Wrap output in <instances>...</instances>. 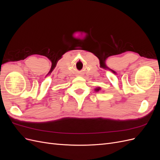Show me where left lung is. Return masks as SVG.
I'll return each instance as SVG.
<instances>
[{
  "label": "left lung",
  "instance_id": "left-lung-1",
  "mask_svg": "<svg viewBox=\"0 0 160 160\" xmlns=\"http://www.w3.org/2000/svg\"><path fill=\"white\" fill-rule=\"evenodd\" d=\"M100 89H101V88H96V89H95V91H99Z\"/></svg>",
  "mask_w": 160,
  "mask_h": 160
}]
</instances>
